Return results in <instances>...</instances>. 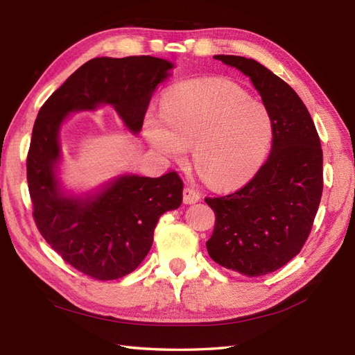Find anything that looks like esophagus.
I'll use <instances>...</instances> for the list:
<instances>
[{
	"label": "esophagus",
	"instance_id": "1",
	"mask_svg": "<svg viewBox=\"0 0 355 355\" xmlns=\"http://www.w3.org/2000/svg\"><path fill=\"white\" fill-rule=\"evenodd\" d=\"M200 200V194L193 190V188H185L184 190V203L187 205H193V203H198Z\"/></svg>",
	"mask_w": 355,
	"mask_h": 355
}]
</instances>
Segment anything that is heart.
I'll list each match as a JSON object with an SVG mask.
<instances>
[{
  "label": "heart",
  "mask_w": 355,
  "mask_h": 355,
  "mask_svg": "<svg viewBox=\"0 0 355 355\" xmlns=\"http://www.w3.org/2000/svg\"><path fill=\"white\" fill-rule=\"evenodd\" d=\"M144 135L165 159L194 165L217 190L254 178L270 150L273 124L263 103L222 77L190 80L167 92L162 112H147Z\"/></svg>",
  "instance_id": "obj_1"
}]
</instances>
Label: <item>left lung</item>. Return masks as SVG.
<instances>
[{
	"mask_svg": "<svg viewBox=\"0 0 355 355\" xmlns=\"http://www.w3.org/2000/svg\"><path fill=\"white\" fill-rule=\"evenodd\" d=\"M254 85L270 114L269 159L241 190L205 199L216 212L207 241L220 266L248 277L278 270L301 252L322 198V148L309 109L282 78L254 59L217 54Z\"/></svg>",
	"mask_w": 355,
	"mask_h": 355,
	"instance_id": "8db88e82",
	"label": "left lung"
}]
</instances>
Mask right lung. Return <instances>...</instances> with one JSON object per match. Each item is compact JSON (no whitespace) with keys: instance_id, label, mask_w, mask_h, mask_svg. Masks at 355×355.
<instances>
[{"instance_id":"1","label":"right lung","mask_w":355,"mask_h":355,"mask_svg":"<svg viewBox=\"0 0 355 355\" xmlns=\"http://www.w3.org/2000/svg\"><path fill=\"white\" fill-rule=\"evenodd\" d=\"M173 68L152 56L91 59L37 114L27 156L35 222L46 243L88 277L109 281L135 270L152 248L157 220L182 203L184 184L175 171L161 178L124 173L89 191L68 190L59 176L62 125L71 114L107 105L138 135L152 94Z\"/></svg>"}]
</instances>
